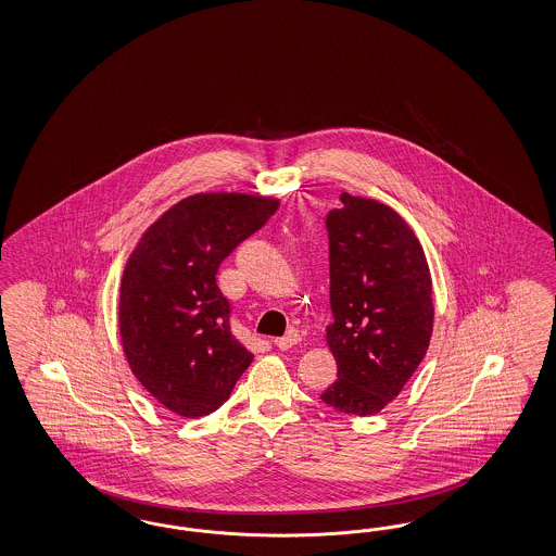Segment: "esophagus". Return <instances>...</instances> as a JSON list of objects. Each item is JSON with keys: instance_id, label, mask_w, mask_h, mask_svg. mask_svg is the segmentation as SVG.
Returning <instances> with one entry per match:
<instances>
[{"instance_id": "1", "label": "esophagus", "mask_w": 556, "mask_h": 556, "mask_svg": "<svg viewBox=\"0 0 556 556\" xmlns=\"http://www.w3.org/2000/svg\"><path fill=\"white\" fill-rule=\"evenodd\" d=\"M273 342H275V346H277L279 351H289V349L298 346V344L302 342V338H300V334H298V332H289L287 337L275 338Z\"/></svg>"}]
</instances>
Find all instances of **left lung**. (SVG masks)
<instances>
[{
  "label": "left lung",
  "mask_w": 556,
  "mask_h": 556,
  "mask_svg": "<svg viewBox=\"0 0 556 556\" xmlns=\"http://www.w3.org/2000/svg\"><path fill=\"white\" fill-rule=\"evenodd\" d=\"M326 218L330 307L326 342L338 379L321 402L344 414L381 412L404 389L428 351L434 305L420 240L386 203L340 195Z\"/></svg>",
  "instance_id": "1"
}]
</instances>
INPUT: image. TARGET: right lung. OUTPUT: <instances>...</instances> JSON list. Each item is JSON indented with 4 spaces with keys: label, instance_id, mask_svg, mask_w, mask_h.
I'll use <instances>...</instances> for the list:
<instances>
[{
    "label": "right lung",
    "instance_id": "1",
    "mask_svg": "<svg viewBox=\"0 0 556 556\" xmlns=\"http://www.w3.org/2000/svg\"><path fill=\"white\" fill-rule=\"evenodd\" d=\"M277 207L275 198L198 193L156 219L130 254L119 286L122 349L136 379L168 412H216L253 363L230 332V303L216 273Z\"/></svg>",
    "mask_w": 556,
    "mask_h": 556
}]
</instances>
